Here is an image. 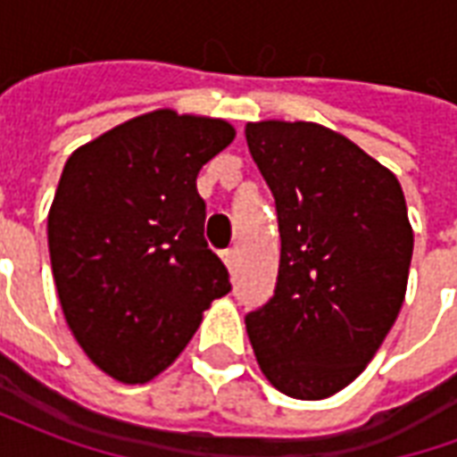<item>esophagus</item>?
<instances>
[{"label": "esophagus", "instance_id": "obj_1", "mask_svg": "<svg viewBox=\"0 0 457 457\" xmlns=\"http://www.w3.org/2000/svg\"><path fill=\"white\" fill-rule=\"evenodd\" d=\"M222 262H225V267H228L229 271H235V267H237V252H235V249L222 252Z\"/></svg>", "mask_w": 457, "mask_h": 457}]
</instances>
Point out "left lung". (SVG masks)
<instances>
[{
  "instance_id": "left-lung-1",
  "label": "left lung",
  "mask_w": 457,
  "mask_h": 457,
  "mask_svg": "<svg viewBox=\"0 0 457 457\" xmlns=\"http://www.w3.org/2000/svg\"><path fill=\"white\" fill-rule=\"evenodd\" d=\"M252 159L277 203L274 296L245 318L269 382L326 399L360 377L402 311L413 229L399 180L316 121H249Z\"/></svg>"
}]
</instances>
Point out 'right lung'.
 Returning a JSON list of instances; mask_svg holds the SVG:
<instances>
[{
	"label": "right lung",
	"mask_w": 457,
	"mask_h": 457,
	"mask_svg": "<svg viewBox=\"0 0 457 457\" xmlns=\"http://www.w3.org/2000/svg\"><path fill=\"white\" fill-rule=\"evenodd\" d=\"M232 139L225 120L154 110L65 161L48 212L55 288L78 345L117 382L163 372L232 288L195 188Z\"/></svg>",
	"instance_id": "obj_1"
}]
</instances>
